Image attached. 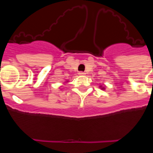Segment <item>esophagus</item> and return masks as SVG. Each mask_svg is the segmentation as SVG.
Masks as SVG:
<instances>
[{
    "label": "esophagus",
    "mask_w": 153,
    "mask_h": 153,
    "mask_svg": "<svg viewBox=\"0 0 153 153\" xmlns=\"http://www.w3.org/2000/svg\"><path fill=\"white\" fill-rule=\"evenodd\" d=\"M78 74H79V76H84L86 74H85L84 72H82V71H80V72L78 73Z\"/></svg>",
    "instance_id": "obj_1"
}]
</instances>
